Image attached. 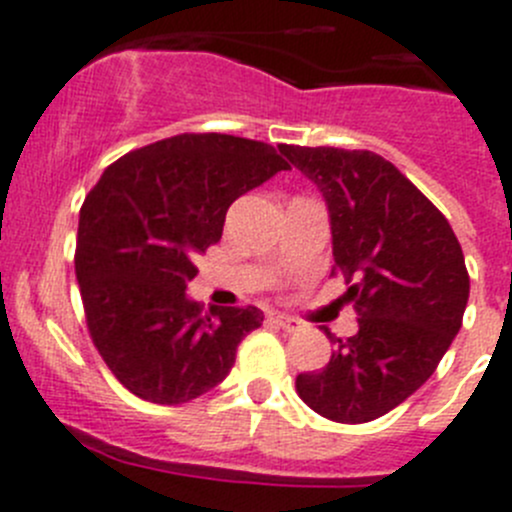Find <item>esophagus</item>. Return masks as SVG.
<instances>
[{
  "label": "esophagus",
  "mask_w": 512,
  "mask_h": 512,
  "mask_svg": "<svg viewBox=\"0 0 512 512\" xmlns=\"http://www.w3.org/2000/svg\"><path fill=\"white\" fill-rule=\"evenodd\" d=\"M267 321H270V323H275V326H278V328H283V331H288V333H293L295 328L300 326V323L295 321V318H290V315H280V313H272L270 318H267Z\"/></svg>",
  "instance_id": "1"
}]
</instances>
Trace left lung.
<instances>
[{
  "instance_id": "obj_1",
  "label": "left lung",
  "mask_w": 512,
  "mask_h": 512,
  "mask_svg": "<svg viewBox=\"0 0 512 512\" xmlns=\"http://www.w3.org/2000/svg\"><path fill=\"white\" fill-rule=\"evenodd\" d=\"M328 204L331 275L341 272L358 333L321 371L295 379L300 399L331 422L364 424L412 396L450 348L470 298L465 255L444 214L374 151L283 146Z\"/></svg>"
}]
</instances>
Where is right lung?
<instances>
[{
	"instance_id": "right-lung-1",
	"label": "right lung",
	"mask_w": 512,
	"mask_h": 512,
	"mask_svg": "<svg viewBox=\"0 0 512 512\" xmlns=\"http://www.w3.org/2000/svg\"><path fill=\"white\" fill-rule=\"evenodd\" d=\"M280 154L227 133H181L121 156L85 197L75 247L85 321L131 394L154 404L207 394L262 326L255 305L204 313L186 285L222 237L229 204L290 169Z\"/></svg>"
}]
</instances>
